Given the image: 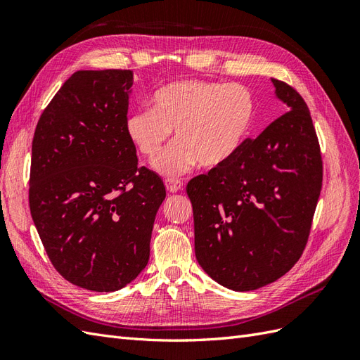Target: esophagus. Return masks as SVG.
<instances>
[{"label":"esophagus","mask_w":360,"mask_h":360,"mask_svg":"<svg viewBox=\"0 0 360 360\" xmlns=\"http://www.w3.org/2000/svg\"><path fill=\"white\" fill-rule=\"evenodd\" d=\"M165 186H167V189L169 192L174 193V192H179L183 188V183L179 179H167L165 180Z\"/></svg>","instance_id":"obj_1"}]
</instances>
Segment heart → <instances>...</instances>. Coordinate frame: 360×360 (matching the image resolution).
Here are the masks:
<instances>
[{"label": "heart", "instance_id": "obj_1", "mask_svg": "<svg viewBox=\"0 0 360 360\" xmlns=\"http://www.w3.org/2000/svg\"><path fill=\"white\" fill-rule=\"evenodd\" d=\"M255 117V99L240 84L202 79L171 82L155 94L153 110L139 108L124 127L136 150L155 162L174 130V143L158 162L167 176L193 165L217 168L242 148Z\"/></svg>", "mask_w": 360, "mask_h": 360}]
</instances>
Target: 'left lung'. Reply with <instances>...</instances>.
Instances as JSON below:
<instances>
[{
    "mask_svg": "<svg viewBox=\"0 0 360 360\" xmlns=\"http://www.w3.org/2000/svg\"><path fill=\"white\" fill-rule=\"evenodd\" d=\"M288 112L248 138L222 167L192 179L195 255L221 285L250 291L297 263L308 243L323 184L311 112L284 81L271 79Z\"/></svg>",
    "mask_w": 360,
    "mask_h": 360,
    "instance_id": "8db88e82",
    "label": "left lung"
}]
</instances>
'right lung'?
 Instances as JSON below:
<instances>
[{
    "mask_svg": "<svg viewBox=\"0 0 360 360\" xmlns=\"http://www.w3.org/2000/svg\"><path fill=\"white\" fill-rule=\"evenodd\" d=\"M134 72L78 70L41 112L31 147L30 212L52 266L73 285L126 287L150 257L167 197L126 134Z\"/></svg>",
    "mask_w": 360,
    "mask_h": 360,
    "instance_id": "right-lung-1",
    "label": "right lung"
}]
</instances>
